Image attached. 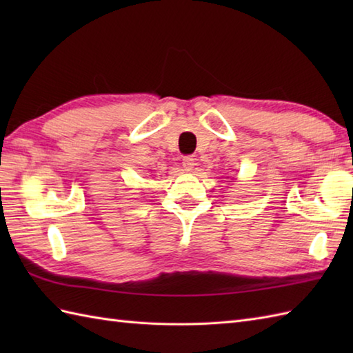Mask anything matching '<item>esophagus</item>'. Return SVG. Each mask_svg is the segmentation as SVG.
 <instances>
[{
	"label": "esophagus",
	"instance_id": "esophagus-1",
	"mask_svg": "<svg viewBox=\"0 0 353 353\" xmlns=\"http://www.w3.org/2000/svg\"><path fill=\"white\" fill-rule=\"evenodd\" d=\"M194 162H196V159H194L192 156H183V159H182V167H183V170H185L186 172L192 171L194 165H196Z\"/></svg>",
	"mask_w": 353,
	"mask_h": 353
}]
</instances>
